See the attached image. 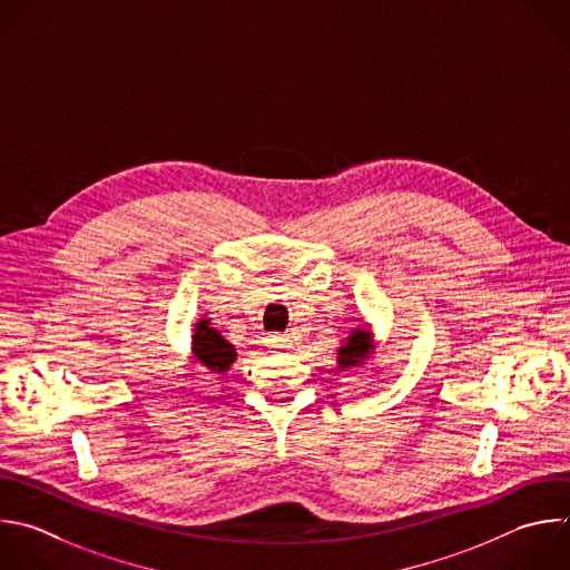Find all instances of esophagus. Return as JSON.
Instances as JSON below:
<instances>
[{
	"instance_id": "esophagus-1",
	"label": "esophagus",
	"mask_w": 570,
	"mask_h": 570,
	"mask_svg": "<svg viewBox=\"0 0 570 570\" xmlns=\"http://www.w3.org/2000/svg\"><path fill=\"white\" fill-rule=\"evenodd\" d=\"M266 344H268V348H273V351H284V348H291V346H293V340H291L288 335H282V333H271V335L266 337Z\"/></svg>"
}]
</instances>
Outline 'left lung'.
<instances>
[{
	"label": "left lung",
	"instance_id": "obj_1",
	"mask_svg": "<svg viewBox=\"0 0 570 570\" xmlns=\"http://www.w3.org/2000/svg\"><path fill=\"white\" fill-rule=\"evenodd\" d=\"M375 351L373 337L368 333V328H353L348 331L346 340L342 342V346L337 348V368H351V366H362L364 360Z\"/></svg>",
	"mask_w": 570,
	"mask_h": 570
}]
</instances>
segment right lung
<instances>
[{"instance_id": "1", "label": "right lung", "mask_w": 570, "mask_h": 570, "mask_svg": "<svg viewBox=\"0 0 570 570\" xmlns=\"http://www.w3.org/2000/svg\"><path fill=\"white\" fill-rule=\"evenodd\" d=\"M193 355L195 362H199L210 373H224L237 360V348L217 328L210 326V320H202L195 324Z\"/></svg>"}]
</instances>
